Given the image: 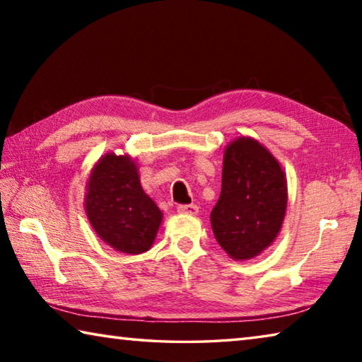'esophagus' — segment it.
<instances>
[{"label":"esophagus","instance_id":"34e87169","mask_svg":"<svg viewBox=\"0 0 362 362\" xmlns=\"http://www.w3.org/2000/svg\"><path fill=\"white\" fill-rule=\"evenodd\" d=\"M198 209L199 207L196 204H180L177 207V211L180 214H188V216H194V214H198Z\"/></svg>","mask_w":362,"mask_h":362}]
</instances>
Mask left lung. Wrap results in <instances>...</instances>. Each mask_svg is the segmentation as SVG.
Wrapping results in <instances>:
<instances>
[{
	"mask_svg": "<svg viewBox=\"0 0 362 362\" xmlns=\"http://www.w3.org/2000/svg\"><path fill=\"white\" fill-rule=\"evenodd\" d=\"M287 207V180L278 159L250 137L226 146L222 192L211 212L214 236L235 260H249L274 241Z\"/></svg>",
	"mask_w": 362,
	"mask_h": 362,
	"instance_id": "obj_1",
	"label": "left lung"
}]
</instances>
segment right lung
Instances as JSON below:
<instances>
[{
    "label": "right lung",
    "mask_w": 362,
    "mask_h": 362,
    "mask_svg": "<svg viewBox=\"0 0 362 362\" xmlns=\"http://www.w3.org/2000/svg\"><path fill=\"white\" fill-rule=\"evenodd\" d=\"M84 209L100 240L122 254L146 252L163 222V212L140 185L136 161L115 153L90 170Z\"/></svg>",
    "instance_id": "obj_1"
}]
</instances>
